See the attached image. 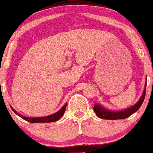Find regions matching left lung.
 Segmentation results:
<instances>
[{
	"label": "left lung",
	"instance_id": "1",
	"mask_svg": "<svg viewBox=\"0 0 153 153\" xmlns=\"http://www.w3.org/2000/svg\"><path fill=\"white\" fill-rule=\"evenodd\" d=\"M146 86H147V82H146L144 92H143V94L141 97V98H140V100H138V102H137L135 105H133V106L130 107V108H127V109L125 110H122V111H112L103 108L102 105H98V104L96 103L94 107V111L98 117L103 119L116 120V119H126V118H128L129 116H130L132 114H133V113L138 111L140 108V107L141 106V105H142L143 102H144V98H145Z\"/></svg>",
	"mask_w": 153,
	"mask_h": 153
}]
</instances>
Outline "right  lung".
Returning <instances> with one entry per match:
<instances>
[{
  "mask_svg": "<svg viewBox=\"0 0 153 153\" xmlns=\"http://www.w3.org/2000/svg\"><path fill=\"white\" fill-rule=\"evenodd\" d=\"M66 105H67V103H65L64 105V106L61 108L59 111H58L56 113H53L52 115H50V116H44V117H35V118H32V117H26V116H23L22 115H20L19 113L17 112L16 111L13 109V108L11 107L12 111H14V113H16L18 116H20V118H22L24 120L27 121V122H30V123H44V122H56L57 120H59L62 116H63L64 113L65 111V108H66Z\"/></svg>",
  "mask_w": 153,
  "mask_h": 153,
  "instance_id": "1",
  "label": "right lung"
}]
</instances>
